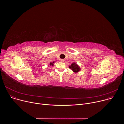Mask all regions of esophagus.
I'll list each match as a JSON object with an SVG mask.
<instances>
[{
  "label": "esophagus",
  "mask_w": 124,
  "mask_h": 124,
  "mask_svg": "<svg viewBox=\"0 0 124 124\" xmlns=\"http://www.w3.org/2000/svg\"><path fill=\"white\" fill-rule=\"evenodd\" d=\"M60 61H61V62H64L65 61V60L64 59H60Z\"/></svg>",
  "instance_id": "34e87169"
}]
</instances>
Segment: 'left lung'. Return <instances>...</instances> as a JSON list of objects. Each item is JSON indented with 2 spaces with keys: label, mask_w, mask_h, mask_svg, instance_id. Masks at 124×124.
Instances as JSON below:
<instances>
[{
  "label": "left lung",
  "mask_w": 124,
  "mask_h": 124,
  "mask_svg": "<svg viewBox=\"0 0 124 124\" xmlns=\"http://www.w3.org/2000/svg\"><path fill=\"white\" fill-rule=\"evenodd\" d=\"M70 69H72V70L74 72H78L80 70V67L75 63H73L71 65L69 66Z\"/></svg>",
  "instance_id": "8db88e82"
}]
</instances>
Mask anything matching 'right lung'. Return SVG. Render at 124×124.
<instances>
[{"instance_id": "obj_1", "label": "right lung", "mask_w": 124, "mask_h": 124, "mask_svg": "<svg viewBox=\"0 0 124 124\" xmlns=\"http://www.w3.org/2000/svg\"><path fill=\"white\" fill-rule=\"evenodd\" d=\"M54 63V62H52V63H50V66H51V65L53 66V65H54V64H53V63Z\"/></svg>"}]
</instances>
